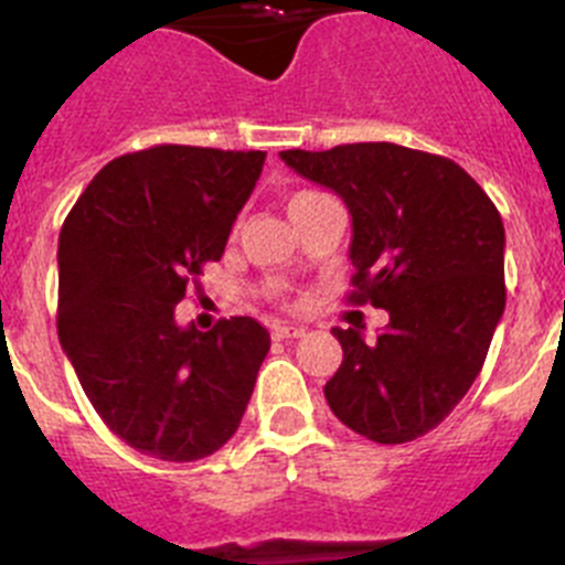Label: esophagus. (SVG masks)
I'll list each match as a JSON object with an SVG mask.
<instances>
[{
  "label": "esophagus",
  "instance_id": "34e87169",
  "mask_svg": "<svg viewBox=\"0 0 565 565\" xmlns=\"http://www.w3.org/2000/svg\"><path fill=\"white\" fill-rule=\"evenodd\" d=\"M306 337L302 328H294V326H274V339H299Z\"/></svg>",
  "mask_w": 565,
  "mask_h": 565
}]
</instances>
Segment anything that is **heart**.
I'll use <instances>...</instances> for the list:
<instances>
[{
    "label": "heart",
    "instance_id": "heart-1",
    "mask_svg": "<svg viewBox=\"0 0 565 565\" xmlns=\"http://www.w3.org/2000/svg\"><path fill=\"white\" fill-rule=\"evenodd\" d=\"M311 194H317V192H294L291 198H288V209H294V206H297V203H302V201H306V198H311Z\"/></svg>",
    "mask_w": 565,
    "mask_h": 565
}]
</instances>
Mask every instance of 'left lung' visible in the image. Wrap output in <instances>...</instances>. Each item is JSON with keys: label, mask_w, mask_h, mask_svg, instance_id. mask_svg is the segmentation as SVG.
<instances>
[{"label": "left lung", "mask_w": 565, "mask_h": 565, "mask_svg": "<svg viewBox=\"0 0 565 565\" xmlns=\"http://www.w3.org/2000/svg\"><path fill=\"white\" fill-rule=\"evenodd\" d=\"M279 158L342 198L356 268L348 299L391 313L373 342L359 328H333L342 344L326 384L333 416L376 444L430 433L481 373L507 306L495 203L456 161L398 143L286 149Z\"/></svg>", "instance_id": "left-lung-1"}]
</instances>
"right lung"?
I'll list each match as a JSON object with an SVG mask.
<instances>
[{
    "mask_svg": "<svg viewBox=\"0 0 565 565\" xmlns=\"http://www.w3.org/2000/svg\"><path fill=\"white\" fill-rule=\"evenodd\" d=\"M266 163L248 149L158 143L109 161L58 234V342L115 436L198 461L237 433L271 337L257 319L181 328L174 306L226 248Z\"/></svg>",
    "mask_w": 565,
    "mask_h": 565,
    "instance_id": "add662e5",
    "label": "right lung"
}]
</instances>
